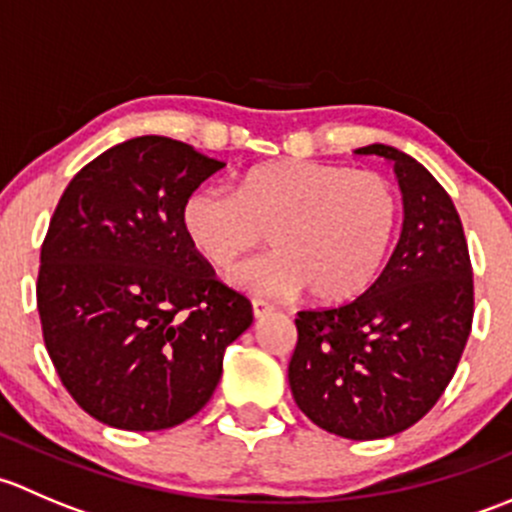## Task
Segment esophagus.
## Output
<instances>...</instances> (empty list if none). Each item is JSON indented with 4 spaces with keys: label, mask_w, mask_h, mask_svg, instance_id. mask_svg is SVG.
<instances>
[{
    "label": "esophagus",
    "mask_w": 512,
    "mask_h": 512,
    "mask_svg": "<svg viewBox=\"0 0 512 512\" xmlns=\"http://www.w3.org/2000/svg\"><path fill=\"white\" fill-rule=\"evenodd\" d=\"M252 314H255V319L267 317V314H272V304L265 299H252Z\"/></svg>",
    "instance_id": "1"
}]
</instances>
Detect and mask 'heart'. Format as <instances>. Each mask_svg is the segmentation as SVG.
Here are the masks:
<instances>
[{
    "label": "heart",
    "instance_id": "b5f03b06",
    "mask_svg": "<svg viewBox=\"0 0 512 512\" xmlns=\"http://www.w3.org/2000/svg\"><path fill=\"white\" fill-rule=\"evenodd\" d=\"M396 223L399 195L384 175L319 160L257 165L235 193L208 185L180 208L188 245L220 270L270 232L275 250L235 267L232 285L260 297L309 289L322 304L349 302L376 280Z\"/></svg>",
    "mask_w": 512,
    "mask_h": 512
}]
</instances>
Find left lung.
Returning <instances> with one entry per match:
<instances>
[{
	"instance_id": "1",
	"label": "left lung",
	"mask_w": 512,
	"mask_h": 512,
	"mask_svg": "<svg viewBox=\"0 0 512 512\" xmlns=\"http://www.w3.org/2000/svg\"><path fill=\"white\" fill-rule=\"evenodd\" d=\"M359 156L394 165L404 227L379 280L344 307L299 312L289 389L302 414L334 436H394L433 409L466 349L473 270L451 195L399 148Z\"/></svg>"
}]
</instances>
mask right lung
Here are the masks:
<instances>
[{
    "label": "right lung",
    "instance_id": "right-lung-1",
    "mask_svg": "<svg viewBox=\"0 0 512 512\" xmlns=\"http://www.w3.org/2000/svg\"><path fill=\"white\" fill-rule=\"evenodd\" d=\"M225 163L141 136L74 175L41 245V332L61 384L106 426L163 431L198 414L252 304L180 227L183 200Z\"/></svg>",
    "mask_w": 512,
    "mask_h": 512
}]
</instances>
